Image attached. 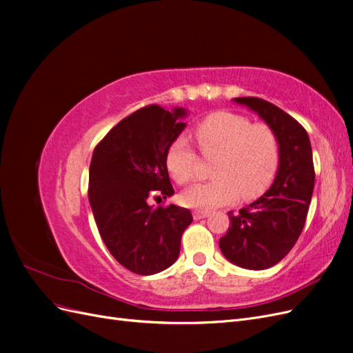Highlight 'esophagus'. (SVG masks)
<instances>
[{
	"mask_svg": "<svg viewBox=\"0 0 353 353\" xmlns=\"http://www.w3.org/2000/svg\"><path fill=\"white\" fill-rule=\"evenodd\" d=\"M208 216H209V212H208V210H194V212H193V218H194L196 221L203 219V218H208Z\"/></svg>",
	"mask_w": 353,
	"mask_h": 353,
	"instance_id": "esophagus-1",
	"label": "esophagus"
}]
</instances>
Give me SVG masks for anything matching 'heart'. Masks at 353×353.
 <instances>
[{
	"label": "heart",
	"instance_id": "heart-1",
	"mask_svg": "<svg viewBox=\"0 0 353 353\" xmlns=\"http://www.w3.org/2000/svg\"><path fill=\"white\" fill-rule=\"evenodd\" d=\"M196 138L205 154H218L213 166L215 179L184 191L190 208L213 209L262 196L275 176L280 147L275 132L265 123H252L232 112H215L196 128ZM197 156L185 137H178L166 154V168L178 184L196 176Z\"/></svg>",
	"mask_w": 353,
	"mask_h": 353
}]
</instances>
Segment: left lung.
I'll list each match as a JSON object with an SVG mask.
<instances>
[{"mask_svg":"<svg viewBox=\"0 0 353 353\" xmlns=\"http://www.w3.org/2000/svg\"><path fill=\"white\" fill-rule=\"evenodd\" d=\"M258 114L275 132L279 169L263 196L239 212H228L230 228L219 240L225 258L245 270H266L292 250L303 230L315 184L312 148L305 128L272 103L234 99Z\"/></svg>","mask_w":353,"mask_h":353,"instance_id":"8db88e82","label":"left lung"}]
</instances>
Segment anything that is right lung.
Instances as JSON below:
<instances>
[{
  "instance_id": "1",
  "label": "right lung",
  "mask_w": 353,
  "mask_h": 353,
  "mask_svg": "<svg viewBox=\"0 0 353 353\" xmlns=\"http://www.w3.org/2000/svg\"><path fill=\"white\" fill-rule=\"evenodd\" d=\"M187 110L147 105L122 119L95 147L88 199L100 236L126 270L153 275L179 254L181 236L193 222L188 209L154 208V196L170 197L166 154L185 123Z\"/></svg>"
}]
</instances>
